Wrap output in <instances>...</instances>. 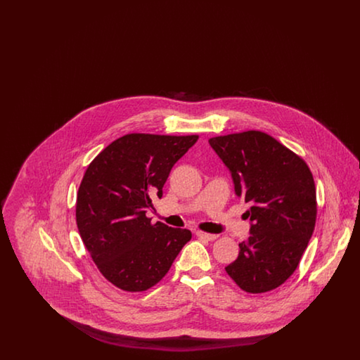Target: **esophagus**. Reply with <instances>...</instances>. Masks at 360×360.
Returning a JSON list of instances; mask_svg holds the SVG:
<instances>
[{"mask_svg": "<svg viewBox=\"0 0 360 360\" xmlns=\"http://www.w3.org/2000/svg\"><path fill=\"white\" fill-rule=\"evenodd\" d=\"M195 236H198L200 239L209 240V241L216 240L219 238V236L214 235V233H207V232H204V231H197V232H195Z\"/></svg>", "mask_w": 360, "mask_h": 360, "instance_id": "1", "label": "esophagus"}]
</instances>
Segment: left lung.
<instances>
[{"label":"left lung","instance_id":"left-lung-1","mask_svg":"<svg viewBox=\"0 0 360 360\" xmlns=\"http://www.w3.org/2000/svg\"><path fill=\"white\" fill-rule=\"evenodd\" d=\"M232 172L235 191L251 207V235L225 271L241 290H274L295 271L317 217L316 186L307 162L260 131L209 139Z\"/></svg>","mask_w":360,"mask_h":360}]
</instances>
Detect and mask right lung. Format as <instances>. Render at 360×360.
<instances>
[{"label":"right lung","mask_w":360,"mask_h":360,"mask_svg":"<svg viewBox=\"0 0 360 360\" xmlns=\"http://www.w3.org/2000/svg\"><path fill=\"white\" fill-rule=\"evenodd\" d=\"M197 139L128 134L87 166L77 194V226L100 273L121 290L151 289L191 239L188 229L153 224L146 212Z\"/></svg>","instance_id":"obj_1"}]
</instances>
